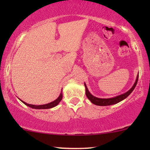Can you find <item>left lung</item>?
<instances>
[{"mask_svg": "<svg viewBox=\"0 0 150 150\" xmlns=\"http://www.w3.org/2000/svg\"><path fill=\"white\" fill-rule=\"evenodd\" d=\"M137 80H138V75H137V78H136L135 84H134L133 86L131 87V89H129L128 92L124 93V94H120L119 96H117V97L108 98V99H101V98H98L93 96L92 94H91V93L89 92L88 89H87V85H86V84L85 83L86 96H87V97L91 101V102H92V104L97 105V106H109V105L116 104L117 103L120 102V101L125 99V98L128 97V96L131 94V92L134 90L136 85H137Z\"/></svg>", "mask_w": 150, "mask_h": 150, "instance_id": "8db88e82", "label": "left lung"}]
</instances>
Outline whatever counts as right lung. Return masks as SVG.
Returning <instances> with one entry per match:
<instances>
[{
    "label": "right lung",
    "mask_w": 150,
    "mask_h": 150,
    "mask_svg": "<svg viewBox=\"0 0 150 150\" xmlns=\"http://www.w3.org/2000/svg\"><path fill=\"white\" fill-rule=\"evenodd\" d=\"M62 98H63V93L62 92H61V94H60L59 97H58L57 99H56V100H54L51 103H49V104H44V105H39V106H37V105H32V104H27V103H25V101H22V102L24 103L25 105H27V106H30V107L32 108H36V109H46V108H53L54 107V106H57V105L59 104L60 101H61Z\"/></svg>",
    "instance_id": "1"
}]
</instances>
